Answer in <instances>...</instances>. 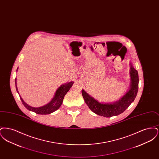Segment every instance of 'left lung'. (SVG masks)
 <instances>
[{"instance_id": "1", "label": "left lung", "mask_w": 159, "mask_h": 159, "mask_svg": "<svg viewBox=\"0 0 159 159\" xmlns=\"http://www.w3.org/2000/svg\"><path fill=\"white\" fill-rule=\"evenodd\" d=\"M130 85L127 93L119 101L113 103H102L93 98L83 89L82 93L83 98L92 111L99 116L106 117H111L113 116H117L124 112L130 104L134 101L138 91L139 77L137 70L132 64L130 63Z\"/></svg>"}]
</instances>
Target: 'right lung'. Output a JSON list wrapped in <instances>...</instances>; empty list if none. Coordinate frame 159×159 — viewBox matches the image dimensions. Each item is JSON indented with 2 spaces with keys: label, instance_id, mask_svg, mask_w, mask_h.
Returning a JSON list of instances; mask_svg holds the SVG:
<instances>
[{
  "label": "right lung",
  "instance_id": "obj_1",
  "mask_svg": "<svg viewBox=\"0 0 159 159\" xmlns=\"http://www.w3.org/2000/svg\"><path fill=\"white\" fill-rule=\"evenodd\" d=\"M17 70H18V68H17L16 71ZM15 82L16 90L17 91L18 93L19 94L18 88L16 86V78H15ZM74 82H70L68 83L62 84L56 91L54 97L51 101V102H49L48 104H46L45 106L40 107H31L24 101V100L21 97L20 94H19V96L22 101L23 105L29 111H33L35 113L38 114H49L52 113L55 111L57 110L60 107V106H61V104L62 103V101L64 98V96L67 93V92L70 90V89L71 88Z\"/></svg>",
  "mask_w": 159,
  "mask_h": 159
}]
</instances>
